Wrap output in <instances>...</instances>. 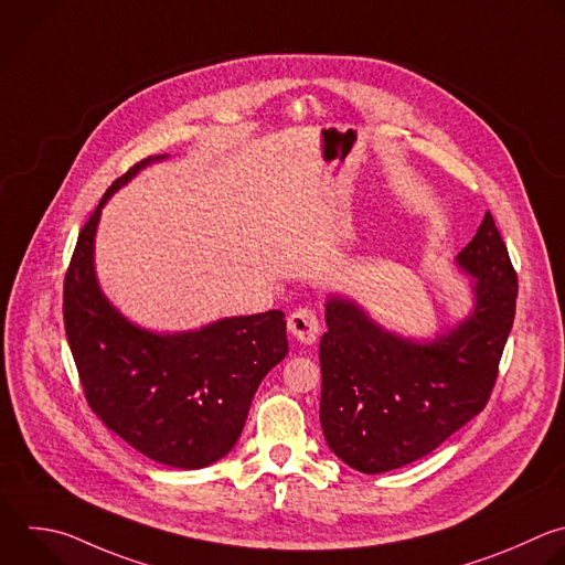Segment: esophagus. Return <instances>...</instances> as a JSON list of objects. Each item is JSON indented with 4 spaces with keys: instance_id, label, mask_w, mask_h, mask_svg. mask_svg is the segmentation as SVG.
<instances>
[{
    "instance_id": "34e87169",
    "label": "esophagus",
    "mask_w": 565,
    "mask_h": 565,
    "mask_svg": "<svg viewBox=\"0 0 565 565\" xmlns=\"http://www.w3.org/2000/svg\"><path fill=\"white\" fill-rule=\"evenodd\" d=\"M288 330L290 334L301 343H315L319 337V319L312 310L299 308L288 317Z\"/></svg>"
}]
</instances>
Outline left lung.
I'll return each instance as SVG.
<instances>
[{
  "label": "left lung",
  "instance_id": "left-lung-1",
  "mask_svg": "<svg viewBox=\"0 0 565 565\" xmlns=\"http://www.w3.org/2000/svg\"><path fill=\"white\" fill-rule=\"evenodd\" d=\"M455 262L472 277V310L433 339L386 330L354 299H326L319 419L330 450L359 472L430 455L490 399L516 306V273L490 213Z\"/></svg>",
  "mask_w": 565,
  "mask_h": 565
}]
</instances>
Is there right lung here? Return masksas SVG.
<instances>
[{
    "label": "right lung",
    "instance_id": "obj_1",
    "mask_svg": "<svg viewBox=\"0 0 565 565\" xmlns=\"http://www.w3.org/2000/svg\"><path fill=\"white\" fill-rule=\"evenodd\" d=\"M166 157H146L115 179L84 224L64 281V326L86 402L106 428L152 461L198 470L233 450L262 380L288 354V339L281 310L170 334L128 321L106 299L95 273L102 209Z\"/></svg>",
    "mask_w": 565,
    "mask_h": 565
}]
</instances>
